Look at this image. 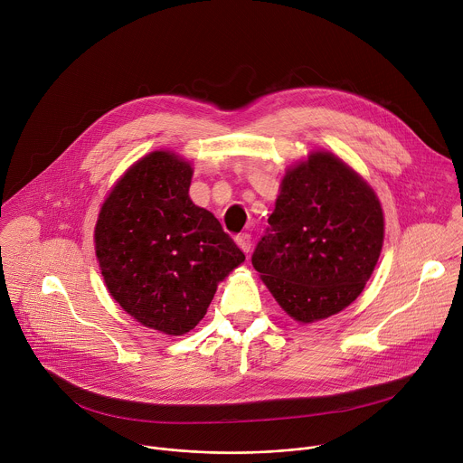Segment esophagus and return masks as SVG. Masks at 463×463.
Returning a JSON list of instances; mask_svg holds the SVG:
<instances>
[{
	"label": "esophagus",
	"mask_w": 463,
	"mask_h": 463,
	"mask_svg": "<svg viewBox=\"0 0 463 463\" xmlns=\"http://www.w3.org/2000/svg\"><path fill=\"white\" fill-rule=\"evenodd\" d=\"M236 243L238 247L243 250V252H249L250 250V234L249 232H241L236 236Z\"/></svg>",
	"instance_id": "34e87169"
}]
</instances>
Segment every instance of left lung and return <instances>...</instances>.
Wrapping results in <instances>:
<instances>
[{
  "label": "left lung",
  "mask_w": 463,
  "mask_h": 463,
  "mask_svg": "<svg viewBox=\"0 0 463 463\" xmlns=\"http://www.w3.org/2000/svg\"><path fill=\"white\" fill-rule=\"evenodd\" d=\"M382 245L374 191L335 154L317 150L285 173L252 265L281 309L311 324L360 296Z\"/></svg>",
  "instance_id": "obj_1"
}]
</instances>
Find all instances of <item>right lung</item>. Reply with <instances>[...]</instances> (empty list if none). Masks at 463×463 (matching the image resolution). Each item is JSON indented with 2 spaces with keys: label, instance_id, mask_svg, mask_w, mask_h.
<instances>
[{
  "label": "right lung",
  "instance_id": "1",
  "mask_svg": "<svg viewBox=\"0 0 463 463\" xmlns=\"http://www.w3.org/2000/svg\"><path fill=\"white\" fill-rule=\"evenodd\" d=\"M193 167L169 150L136 162L101 205L94 241L110 296L141 326L182 336L245 254L189 198Z\"/></svg>",
  "mask_w": 463,
  "mask_h": 463
}]
</instances>
